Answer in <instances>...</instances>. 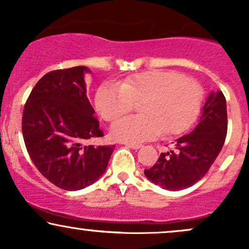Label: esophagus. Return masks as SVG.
I'll return each mask as SVG.
<instances>
[{
	"mask_svg": "<svg viewBox=\"0 0 249 249\" xmlns=\"http://www.w3.org/2000/svg\"><path fill=\"white\" fill-rule=\"evenodd\" d=\"M125 146L130 147V148H133V150H138V148L142 147L141 144H132V142H125Z\"/></svg>",
	"mask_w": 249,
	"mask_h": 249,
	"instance_id": "obj_1",
	"label": "esophagus"
}]
</instances>
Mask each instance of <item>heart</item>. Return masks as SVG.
Returning a JSON list of instances; mask_svg holds the SVG:
<instances>
[{
	"instance_id": "heart-1",
	"label": "heart",
	"mask_w": 249,
	"mask_h": 249,
	"mask_svg": "<svg viewBox=\"0 0 249 249\" xmlns=\"http://www.w3.org/2000/svg\"><path fill=\"white\" fill-rule=\"evenodd\" d=\"M202 101L204 91L198 82L166 70L136 73L121 87L107 83L98 88L95 97L97 111L107 122L131 112L141 103L142 115L125 117L111 127L113 138L133 144L162 132L167 136L185 132L198 118Z\"/></svg>"
}]
</instances>
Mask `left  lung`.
Wrapping results in <instances>:
<instances>
[{
    "mask_svg": "<svg viewBox=\"0 0 249 249\" xmlns=\"http://www.w3.org/2000/svg\"><path fill=\"white\" fill-rule=\"evenodd\" d=\"M227 134V107L221 91L211 92L202 107L199 124L177 139L176 151L161 153L156 164L144 171L153 184L179 191L198 182L221 151Z\"/></svg>",
    "mask_w": 249,
    "mask_h": 249,
    "instance_id": "left-lung-1",
    "label": "left lung"
}]
</instances>
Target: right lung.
<instances>
[{
  "instance_id": "right-lung-1",
  "label": "right lung",
  "mask_w": 249,
  "mask_h": 249,
  "mask_svg": "<svg viewBox=\"0 0 249 249\" xmlns=\"http://www.w3.org/2000/svg\"><path fill=\"white\" fill-rule=\"evenodd\" d=\"M85 67L53 70L36 83L22 117L25 147L44 178L67 191L90 186L105 172L115 145L93 146L104 136L87 97Z\"/></svg>"
}]
</instances>
